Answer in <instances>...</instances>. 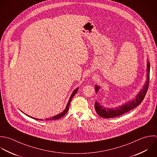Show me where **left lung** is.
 <instances>
[{"label": "left lung", "mask_w": 157, "mask_h": 157, "mask_svg": "<svg viewBox=\"0 0 157 157\" xmlns=\"http://www.w3.org/2000/svg\"><path fill=\"white\" fill-rule=\"evenodd\" d=\"M147 81L146 82V84L143 89L140 92V93L136 96V98L133 100V101L128 102L126 103L125 105L122 106L121 107L117 108L116 109H108L103 108L99 103L97 102H95V109L97 114L103 117V118H113L115 117H117L119 116H121L125 113H127L132 109H134L135 108L137 107L138 105H140L143 100H144L149 85V80H150V63L149 62H147ZM95 92H98L100 87L98 86H95Z\"/></svg>", "instance_id": "1"}]
</instances>
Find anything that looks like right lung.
<instances>
[{
  "label": "right lung",
  "instance_id": "right-lung-1",
  "mask_svg": "<svg viewBox=\"0 0 157 157\" xmlns=\"http://www.w3.org/2000/svg\"><path fill=\"white\" fill-rule=\"evenodd\" d=\"M78 90V88H77L76 89H75V90L73 91V92L72 93V94H71V97L70 98V100H69V101H68V104H67V107H66L65 109V110H64L62 113H60V114H58V115H57V116H54V117H51V118L46 119H45V120H47V121H50V120H57V119H60V118L62 117L63 116H64L67 114V113L68 112V111L69 106H70V102H71V99H72V98H73V97L75 96V95L77 93ZM33 119H34V118H33ZM34 119L39 120V119ZM41 121H43V120H42V119H41Z\"/></svg>",
  "mask_w": 157,
  "mask_h": 157
}]
</instances>
